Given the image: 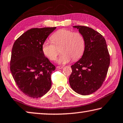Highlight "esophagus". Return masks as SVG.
Segmentation results:
<instances>
[{"mask_svg":"<svg viewBox=\"0 0 123 123\" xmlns=\"http://www.w3.org/2000/svg\"><path fill=\"white\" fill-rule=\"evenodd\" d=\"M56 68L58 69H62L63 68V67H61V66H58V67H56Z\"/></svg>","mask_w":123,"mask_h":123,"instance_id":"1","label":"esophagus"}]
</instances>
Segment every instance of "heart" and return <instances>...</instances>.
<instances>
[{"mask_svg": "<svg viewBox=\"0 0 123 123\" xmlns=\"http://www.w3.org/2000/svg\"><path fill=\"white\" fill-rule=\"evenodd\" d=\"M51 41H46L42 44L43 53L51 61H54L59 54L58 59L59 64L69 63L71 59L76 60L81 57L85 48V41L79 32H74L70 30L62 29L53 34Z\"/></svg>", "mask_w": 123, "mask_h": 123, "instance_id": "obj_1", "label": "heart"}]
</instances>
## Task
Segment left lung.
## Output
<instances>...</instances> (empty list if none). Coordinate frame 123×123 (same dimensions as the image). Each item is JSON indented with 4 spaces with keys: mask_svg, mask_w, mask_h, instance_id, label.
Masks as SVG:
<instances>
[{
    "mask_svg": "<svg viewBox=\"0 0 123 123\" xmlns=\"http://www.w3.org/2000/svg\"><path fill=\"white\" fill-rule=\"evenodd\" d=\"M85 38V48L81 59L71 65L69 84L81 95H88L101 87L110 64V56L105 38L87 26H74Z\"/></svg>",
    "mask_w": 123,
    "mask_h": 123,
    "instance_id": "obj_1",
    "label": "left lung"
}]
</instances>
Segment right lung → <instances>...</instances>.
Wrapping results in <instances>:
<instances>
[{"instance_id":"1","label":"right lung","mask_w":123,"mask_h":123,"mask_svg":"<svg viewBox=\"0 0 123 123\" xmlns=\"http://www.w3.org/2000/svg\"><path fill=\"white\" fill-rule=\"evenodd\" d=\"M55 29H31L18 37L13 45L11 74L18 88L31 98L42 97L52 86L51 74L55 67L45 56L42 44Z\"/></svg>"}]
</instances>
